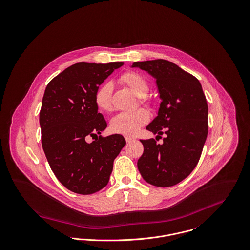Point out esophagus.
<instances>
[{"instance_id":"obj_1","label":"esophagus","mask_w":250,"mask_h":250,"mask_svg":"<svg viewBox=\"0 0 250 250\" xmlns=\"http://www.w3.org/2000/svg\"><path fill=\"white\" fill-rule=\"evenodd\" d=\"M136 139L133 138V137H129V136H125V141L126 143H131V142H134Z\"/></svg>"}]
</instances>
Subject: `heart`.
<instances>
[{
	"label": "heart",
	"instance_id": "heart-1",
	"mask_svg": "<svg viewBox=\"0 0 250 250\" xmlns=\"http://www.w3.org/2000/svg\"><path fill=\"white\" fill-rule=\"evenodd\" d=\"M120 82L126 85L141 101L148 93V83L146 80L135 72H126L120 78ZM113 84L111 83L102 85L96 92L95 103L97 107L102 111H110L112 108L111 96ZM148 120L147 112L140 109L133 112H122L113 117L110 123L112 131L125 135H134L142 125Z\"/></svg>",
	"mask_w": 250,
	"mask_h": 250
}]
</instances>
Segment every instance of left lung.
Wrapping results in <instances>:
<instances>
[{"mask_svg": "<svg viewBox=\"0 0 250 250\" xmlns=\"http://www.w3.org/2000/svg\"><path fill=\"white\" fill-rule=\"evenodd\" d=\"M155 81L161 100L157 116L146 125L163 133V144L154 139L140 140L143 155L139 171L147 183L170 187L185 179L197 165L208 133V105L201 84L191 74L164 59L134 62Z\"/></svg>", "mask_w": 250, "mask_h": 250, "instance_id": "1", "label": "left lung"}]
</instances>
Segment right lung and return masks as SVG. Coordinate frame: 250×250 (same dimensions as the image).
Here are the masks:
<instances>
[{
    "mask_svg": "<svg viewBox=\"0 0 250 250\" xmlns=\"http://www.w3.org/2000/svg\"><path fill=\"white\" fill-rule=\"evenodd\" d=\"M123 65L77 63L45 89L39 116L43 150L56 178L76 194H94L104 188L114 160L125 146L120 134L98 137L107 124L95 103L99 86ZM88 136L96 139L87 143Z\"/></svg>",
    "mask_w": 250,
    "mask_h": 250,
    "instance_id": "obj_1",
    "label": "right lung"
}]
</instances>
